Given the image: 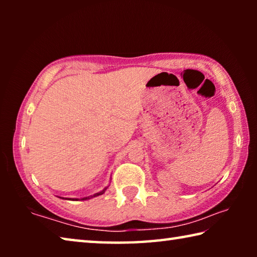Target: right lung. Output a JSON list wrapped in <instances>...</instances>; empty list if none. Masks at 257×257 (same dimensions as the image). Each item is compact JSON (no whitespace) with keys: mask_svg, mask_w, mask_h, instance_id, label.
Instances as JSON below:
<instances>
[{"mask_svg":"<svg viewBox=\"0 0 257 257\" xmlns=\"http://www.w3.org/2000/svg\"><path fill=\"white\" fill-rule=\"evenodd\" d=\"M106 190V188L105 189H103L102 191H99V193H97V194H95V195H93V196H90V197H95V196H98V195H102V194H104V191ZM89 196L88 197H84V198H81V201H86V199H88V198H90ZM73 201H78V198H75L73 199Z\"/></svg>","mask_w":257,"mask_h":257,"instance_id":"add662e5","label":"right lung"}]
</instances>
